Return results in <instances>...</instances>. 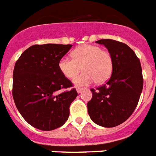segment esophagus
<instances>
[{
	"label": "esophagus",
	"mask_w": 156,
	"mask_h": 156,
	"mask_svg": "<svg viewBox=\"0 0 156 156\" xmlns=\"http://www.w3.org/2000/svg\"><path fill=\"white\" fill-rule=\"evenodd\" d=\"M77 91H78V93H81V92H82V91H83V87H77Z\"/></svg>",
	"instance_id": "1"
}]
</instances>
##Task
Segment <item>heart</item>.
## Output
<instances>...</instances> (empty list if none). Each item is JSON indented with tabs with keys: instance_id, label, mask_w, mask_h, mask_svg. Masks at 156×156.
Masks as SVG:
<instances>
[{
	"instance_id": "1",
	"label": "heart",
	"mask_w": 156,
	"mask_h": 156,
	"mask_svg": "<svg viewBox=\"0 0 156 156\" xmlns=\"http://www.w3.org/2000/svg\"><path fill=\"white\" fill-rule=\"evenodd\" d=\"M73 58L64 56L59 59V68L67 78H72L80 72H83L73 79L77 86L88 85L96 81L101 84L111 76L113 57L110 52L94 45H83L72 52Z\"/></svg>"
}]
</instances>
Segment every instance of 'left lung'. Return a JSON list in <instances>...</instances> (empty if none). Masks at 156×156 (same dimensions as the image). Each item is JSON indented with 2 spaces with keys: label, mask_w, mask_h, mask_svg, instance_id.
Returning a JSON list of instances; mask_svg holds the SVG:
<instances>
[{
  "label": "left lung",
  "mask_w": 156,
  "mask_h": 156,
  "mask_svg": "<svg viewBox=\"0 0 156 156\" xmlns=\"http://www.w3.org/2000/svg\"><path fill=\"white\" fill-rule=\"evenodd\" d=\"M113 57L111 77L103 86L91 88L92 98L87 103L91 119L98 125L113 128L130 117L138 104L143 77L140 60L125 43L112 39H101Z\"/></svg>",
  "instance_id": "obj_1"
}]
</instances>
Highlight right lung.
I'll use <instances>...</instances> for the list:
<instances>
[{"label":"right lung","instance_id":"right-lung-1","mask_svg":"<svg viewBox=\"0 0 156 156\" xmlns=\"http://www.w3.org/2000/svg\"><path fill=\"white\" fill-rule=\"evenodd\" d=\"M72 45H33L23 52L13 72V98L23 118L43 131L54 130L68 120L78 92L59 70V62Z\"/></svg>","mask_w":156,"mask_h":156}]
</instances>
